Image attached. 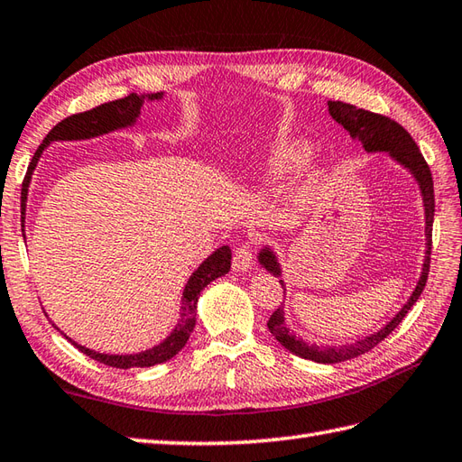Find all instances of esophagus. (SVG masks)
I'll return each mask as SVG.
<instances>
[{
    "instance_id": "obj_1",
    "label": "esophagus",
    "mask_w": 462,
    "mask_h": 462,
    "mask_svg": "<svg viewBox=\"0 0 462 462\" xmlns=\"http://www.w3.org/2000/svg\"><path fill=\"white\" fill-rule=\"evenodd\" d=\"M253 266V251L249 245H239L237 249L233 253V269L235 271H249Z\"/></svg>"
}]
</instances>
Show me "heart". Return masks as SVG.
<instances>
[{
	"label": "heart",
	"mask_w": 462,
	"mask_h": 462,
	"mask_svg": "<svg viewBox=\"0 0 462 462\" xmlns=\"http://www.w3.org/2000/svg\"><path fill=\"white\" fill-rule=\"evenodd\" d=\"M312 148L304 140H284L279 142L266 158L263 176L266 180H286L306 168L310 160Z\"/></svg>",
	"instance_id": "b5f03b06"
}]
</instances>
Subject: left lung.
I'll use <instances>...</instances> for the list:
<instances>
[{
  "label": "left lung",
  "instance_id": "8db88e82",
  "mask_svg": "<svg viewBox=\"0 0 462 462\" xmlns=\"http://www.w3.org/2000/svg\"><path fill=\"white\" fill-rule=\"evenodd\" d=\"M328 112H330V116L337 122V125H342L347 132H350L352 138H357L362 142L365 152H389V156L413 173V178L417 180L419 188H421L423 205H425L427 251H425L423 273H421V276H419V282L415 286L411 299L407 300L403 309L395 314L393 320L387 322L382 330L365 336L364 340H357L356 344L326 346V347L314 346V344L309 346L304 340H300V337H296L289 330V328H286L282 306H279V309L271 314L266 326H269V330L276 337V340H279L289 352L296 354L299 357H304V360H312L318 364L346 362V360H352V357L370 352L379 342L385 340V337L392 334L399 324H402L405 314L411 310V306L417 302L419 296H421L425 284H427L429 263H431V245H433L431 233H433V217H435V193H433L431 170H429L423 153L419 152L415 140L402 125H397L395 120L387 118L383 115H375V112L357 108L354 105H347V102H340V100L328 102ZM259 263L274 276H281V264H279V261H276L274 253L269 247H264L259 253ZM279 282L284 289V282L282 281H279Z\"/></svg>",
  "mask_w": 462,
  "mask_h": 462
}]
</instances>
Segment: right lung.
Returning a JSON list of instances; mask_svg holds the SVG:
<instances>
[{
	"label": "right lung",
	"mask_w": 462,
	"mask_h": 462,
	"mask_svg": "<svg viewBox=\"0 0 462 462\" xmlns=\"http://www.w3.org/2000/svg\"><path fill=\"white\" fill-rule=\"evenodd\" d=\"M162 95L163 92H153V95H140L138 97L136 92H132V95H128L125 98L105 102V105H100L97 108H90L87 112H79V115L67 116L65 120H60L59 125L45 136L43 144L37 148L33 160L29 162V168H27L25 180H23V188H22V221L25 215V201H27V188L31 181V173H33V170L37 166V160L41 158V153H43V150L51 144V142L87 140V138L106 134V132H112V130L132 126L140 115V106H142V102H144V98L158 100V98H162ZM229 269H231V249L225 245V247H219L213 254H209V257L199 264V269L189 276L186 289H183L181 318L178 320V326L173 328V332L162 344L150 347V350H146V352L130 354V356L98 354L95 350H88V347H85V346H79L77 342H73L67 336L65 337L75 347H79L80 352L92 357V360H97V362L110 365V367H116V370H130V367H150V365L168 362L189 340L193 326H196V309H198L199 292L211 281L219 279V276H223V274H227Z\"/></svg>",
	"instance_id": "1"
}]
</instances>
